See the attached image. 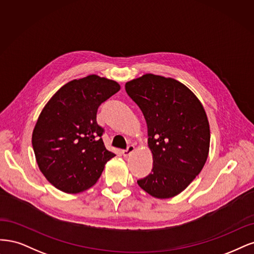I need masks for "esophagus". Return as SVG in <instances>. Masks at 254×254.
<instances>
[{
  "instance_id": "esophagus-1",
  "label": "esophagus",
  "mask_w": 254,
  "mask_h": 254,
  "mask_svg": "<svg viewBox=\"0 0 254 254\" xmlns=\"http://www.w3.org/2000/svg\"><path fill=\"white\" fill-rule=\"evenodd\" d=\"M134 150H135V146L133 144H129L126 150L122 151V155H124L125 157H127L128 155H130V153L134 152Z\"/></svg>"
}]
</instances>
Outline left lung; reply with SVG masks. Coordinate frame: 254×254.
<instances>
[{"label": "left lung", "mask_w": 254, "mask_h": 254, "mask_svg": "<svg viewBox=\"0 0 254 254\" xmlns=\"http://www.w3.org/2000/svg\"><path fill=\"white\" fill-rule=\"evenodd\" d=\"M148 126L153 154L151 173L137 181L154 197L170 198L184 191L207 160L209 122L200 101L177 80L146 73L126 84Z\"/></svg>", "instance_id": "left-lung-1"}]
</instances>
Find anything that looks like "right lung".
Listing matches in <instances>:
<instances>
[{
    "instance_id": "obj_1",
    "label": "right lung",
    "mask_w": 254,
    "mask_h": 254,
    "mask_svg": "<svg viewBox=\"0 0 254 254\" xmlns=\"http://www.w3.org/2000/svg\"><path fill=\"white\" fill-rule=\"evenodd\" d=\"M119 89L115 81L89 75L63 85L41 112L32 148L39 169L57 189L66 193L88 189L115 156L104 146L97 110Z\"/></svg>"
}]
</instances>
